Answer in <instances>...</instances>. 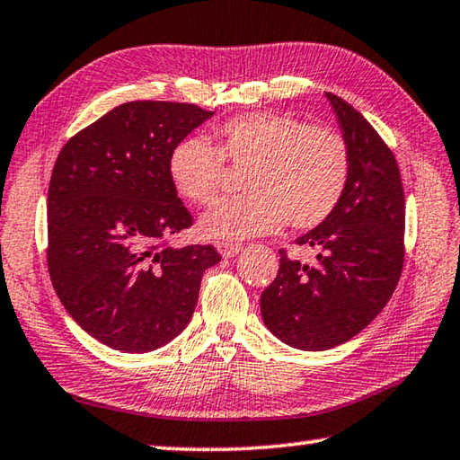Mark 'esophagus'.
<instances>
[{
	"label": "esophagus",
	"instance_id": "esophagus-1",
	"mask_svg": "<svg viewBox=\"0 0 460 460\" xmlns=\"http://www.w3.org/2000/svg\"><path fill=\"white\" fill-rule=\"evenodd\" d=\"M215 247H217V252L223 255V258H233V255H237L241 249H243V245L233 243V241H217Z\"/></svg>",
	"mask_w": 460,
	"mask_h": 460
}]
</instances>
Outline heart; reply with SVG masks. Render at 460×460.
I'll return each mask as SVG.
<instances>
[{"instance_id":"1","label":"heart","mask_w":460,"mask_h":460,"mask_svg":"<svg viewBox=\"0 0 460 460\" xmlns=\"http://www.w3.org/2000/svg\"><path fill=\"white\" fill-rule=\"evenodd\" d=\"M217 146L202 136L184 137L170 154L176 190L194 205H213L225 182V162L249 168L247 197L223 200L202 215V235L247 239L323 225L337 211L351 178V152L337 129L310 126L288 113L255 111L215 129Z\"/></svg>"}]
</instances>
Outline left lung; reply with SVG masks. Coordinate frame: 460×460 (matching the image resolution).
<instances>
[{
    "instance_id": "1",
    "label": "left lung",
    "mask_w": 460,
    "mask_h": 460,
    "mask_svg": "<svg viewBox=\"0 0 460 460\" xmlns=\"http://www.w3.org/2000/svg\"><path fill=\"white\" fill-rule=\"evenodd\" d=\"M351 152L345 197L329 219L296 239L316 258L279 249V270L261 292V318L286 345L324 351L353 339L376 318L400 282L406 199L394 152L363 115L332 93Z\"/></svg>"
}]
</instances>
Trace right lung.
<instances>
[{
	"mask_svg": "<svg viewBox=\"0 0 460 460\" xmlns=\"http://www.w3.org/2000/svg\"><path fill=\"white\" fill-rule=\"evenodd\" d=\"M211 111L129 101L75 134L54 162L46 261L83 331L126 353L154 351L190 323L213 245L170 247L192 215L168 172L174 146Z\"/></svg>",
	"mask_w": 460,
	"mask_h": 460,
	"instance_id": "add662e5",
	"label": "right lung"
}]
</instances>
